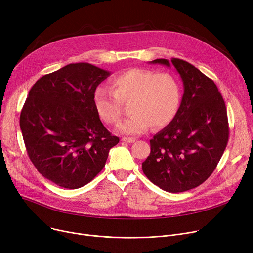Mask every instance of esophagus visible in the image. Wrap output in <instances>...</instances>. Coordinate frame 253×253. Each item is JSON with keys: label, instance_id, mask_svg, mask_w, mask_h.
I'll return each instance as SVG.
<instances>
[{"label": "esophagus", "instance_id": "1", "mask_svg": "<svg viewBox=\"0 0 253 253\" xmlns=\"http://www.w3.org/2000/svg\"><path fill=\"white\" fill-rule=\"evenodd\" d=\"M122 141L128 142V143H132V142L135 141V138H133V137H123Z\"/></svg>", "mask_w": 253, "mask_h": 253}]
</instances>
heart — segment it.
Returning a JSON list of instances; mask_svg holds the SVG:
<instances>
[{
	"instance_id": "b5f03b06",
	"label": "heart",
	"mask_w": 253,
	"mask_h": 253,
	"mask_svg": "<svg viewBox=\"0 0 253 253\" xmlns=\"http://www.w3.org/2000/svg\"><path fill=\"white\" fill-rule=\"evenodd\" d=\"M113 92L98 87L93 94V104L99 118L110 125L122 116V104L131 101V116L117 126L119 133L140 135L153 125L162 128L172 122L181 102L178 80L169 73L144 69H129L111 80Z\"/></svg>"
}]
</instances>
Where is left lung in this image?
I'll use <instances>...</instances> for the list:
<instances>
[{"mask_svg": "<svg viewBox=\"0 0 253 253\" xmlns=\"http://www.w3.org/2000/svg\"><path fill=\"white\" fill-rule=\"evenodd\" d=\"M174 66L183 84L177 115L150 140L151 154L142 171L169 193L192 190L214 171L229 139L228 115L214 82L178 58L150 61Z\"/></svg>", "mask_w": 253, "mask_h": 253, "instance_id": "obj_1", "label": "left lung"}]
</instances>
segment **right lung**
Instances as JSON below:
<instances>
[{"label":"right lung","mask_w":253,"mask_h":253,"mask_svg":"<svg viewBox=\"0 0 253 253\" xmlns=\"http://www.w3.org/2000/svg\"><path fill=\"white\" fill-rule=\"evenodd\" d=\"M111 72L87 63H70L35 83L20 114L26 152L45 178L79 189L104 167L119 142L101 123L93 94Z\"/></svg>","instance_id":"add662e5"}]
</instances>
